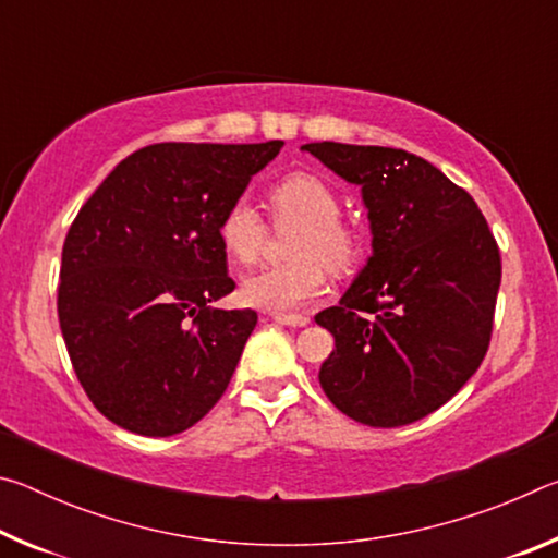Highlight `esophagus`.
<instances>
[{
	"mask_svg": "<svg viewBox=\"0 0 558 558\" xmlns=\"http://www.w3.org/2000/svg\"><path fill=\"white\" fill-rule=\"evenodd\" d=\"M272 319L280 325H288V327H305L310 325V317L307 315H272Z\"/></svg>",
	"mask_w": 558,
	"mask_h": 558,
	"instance_id": "esophagus-1",
	"label": "esophagus"
}]
</instances>
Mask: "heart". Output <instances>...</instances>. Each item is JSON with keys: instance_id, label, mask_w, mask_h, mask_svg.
Here are the masks:
<instances>
[{"instance_id": "heart-1", "label": "heart", "mask_w": 558, "mask_h": 558, "mask_svg": "<svg viewBox=\"0 0 558 558\" xmlns=\"http://www.w3.org/2000/svg\"><path fill=\"white\" fill-rule=\"evenodd\" d=\"M268 211L278 229L295 226L288 239V263L263 268L243 280L245 305L268 313H298L323 295L327 268L349 272L364 253V239L352 221L339 214V196L332 184L310 172H290L268 189ZM219 243L229 260L239 266L256 263L266 245L268 226L245 196L226 206L219 226Z\"/></svg>"}]
</instances>
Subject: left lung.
<instances>
[{
  "label": "left lung",
  "mask_w": 558,
  "mask_h": 558,
  "mask_svg": "<svg viewBox=\"0 0 558 558\" xmlns=\"http://www.w3.org/2000/svg\"><path fill=\"white\" fill-rule=\"evenodd\" d=\"M362 186L374 256L339 305L315 319L335 335L319 384L364 426L399 428L438 411L487 354L502 258L465 189L393 147L310 143Z\"/></svg>",
  "instance_id": "left-lung-1"
}]
</instances>
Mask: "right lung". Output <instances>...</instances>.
Instances as JSON below:
<instances>
[{"mask_svg":"<svg viewBox=\"0 0 558 558\" xmlns=\"http://www.w3.org/2000/svg\"><path fill=\"white\" fill-rule=\"evenodd\" d=\"M280 147L147 145L81 206L56 305L73 372L116 426L167 438L223 396L258 315L211 307L235 288L216 226Z\"/></svg>","mask_w":558,"mask_h":558,"instance_id":"1","label":"right lung"}]
</instances>
